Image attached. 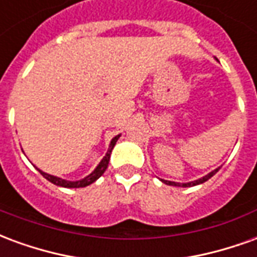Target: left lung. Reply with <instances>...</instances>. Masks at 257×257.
I'll return each instance as SVG.
<instances>
[{"label":"left lung","instance_id":"obj_1","mask_svg":"<svg viewBox=\"0 0 257 257\" xmlns=\"http://www.w3.org/2000/svg\"><path fill=\"white\" fill-rule=\"evenodd\" d=\"M220 168H217V169H215V171H212L210 173H208L206 176H204V178L198 179V180H194V182H190V183H176V182H169V180H164V179H161L162 183L165 184H169V186H178V187H191V186H197V184H201L204 183V182H206V180H209L213 175H215L217 171H219Z\"/></svg>","mask_w":257,"mask_h":257}]
</instances>
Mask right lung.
Listing matches in <instances>:
<instances>
[{
	"mask_svg": "<svg viewBox=\"0 0 257 257\" xmlns=\"http://www.w3.org/2000/svg\"><path fill=\"white\" fill-rule=\"evenodd\" d=\"M119 136H121V135H117L115 138H112L111 143H110V147H108V150H107L106 153V156L103 157V160L99 162V165L96 167L95 171L90 173V175H88L86 178L81 179V180H77V182H68V180H64V179L58 178V176H52V175H49V173L42 172L41 169H38V168H37V169L40 171V173H41L42 176L47 179V180H49L51 183L56 184V186H60V187H66V189H79V187H86V186H89V184H92L93 182H96V180L100 178L103 173L106 172L107 167H108V161H110V156H111V151L112 149H114L115 143H117V140L119 139Z\"/></svg>",
	"mask_w": 257,
	"mask_h": 257,
	"instance_id": "add662e5",
	"label": "right lung"
}]
</instances>
